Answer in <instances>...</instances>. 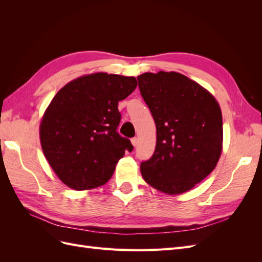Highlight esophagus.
Instances as JSON below:
<instances>
[{
  "instance_id": "1",
  "label": "esophagus",
  "mask_w": 262,
  "mask_h": 262,
  "mask_svg": "<svg viewBox=\"0 0 262 262\" xmlns=\"http://www.w3.org/2000/svg\"><path fill=\"white\" fill-rule=\"evenodd\" d=\"M131 143L133 146H137L138 143H139V139L138 138H132L131 139Z\"/></svg>"
}]
</instances>
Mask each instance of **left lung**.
Instances as JSON below:
<instances>
[{
	"mask_svg": "<svg viewBox=\"0 0 262 262\" xmlns=\"http://www.w3.org/2000/svg\"><path fill=\"white\" fill-rule=\"evenodd\" d=\"M156 124L153 156L141 163L142 177L167 194L184 193L212 172L223 143L221 108L196 82L177 72L138 76Z\"/></svg>",
	"mask_w": 262,
	"mask_h": 262,
	"instance_id": "8db88e82",
	"label": "left lung"
}]
</instances>
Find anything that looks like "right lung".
<instances>
[{
  "mask_svg": "<svg viewBox=\"0 0 262 262\" xmlns=\"http://www.w3.org/2000/svg\"><path fill=\"white\" fill-rule=\"evenodd\" d=\"M136 77L94 73L68 83L57 93L40 123L43 154L68 187L89 190L105 185L129 139L117 132L118 102L136 90Z\"/></svg>",
  "mask_w": 262,
  "mask_h": 262,
  "instance_id": "right-lung-1",
  "label": "right lung"
}]
</instances>
